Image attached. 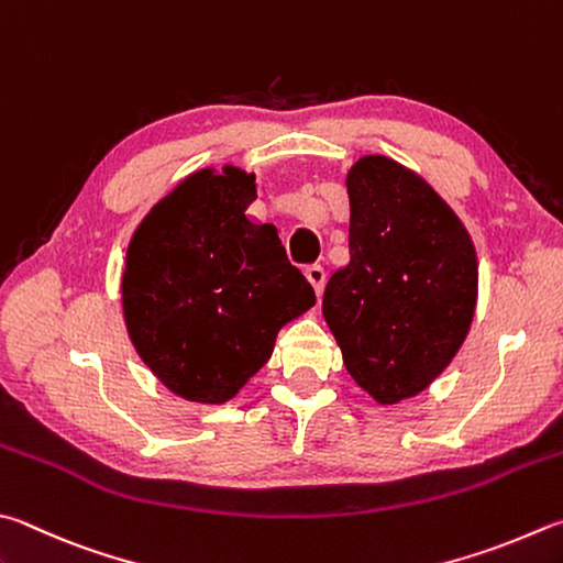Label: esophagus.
<instances>
[{
	"label": "esophagus",
	"instance_id": "esophagus-1",
	"mask_svg": "<svg viewBox=\"0 0 563 563\" xmlns=\"http://www.w3.org/2000/svg\"><path fill=\"white\" fill-rule=\"evenodd\" d=\"M305 278L310 280V285H312L314 292H317V298H320L322 290H324V280H327L322 265H317V263L308 265V268H305Z\"/></svg>",
	"mask_w": 563,
	"mask_h": 563
}]
</instances>
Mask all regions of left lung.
Returning <instances> with one entry per match:
<instances>
[{
  "label": "left lung",
  "instance_id": "1",
  "mask_svg": "<svg viewBox=\"0 0 563 563\" xmlns=\"http://www.w3.org/2000/svg\"><path fill=\"white\" fill-rule=\"evenodd\" d=\"M350 263L322 312L352 379L376 404L426 391L453 362L477 305V253L463 221L413 169L364 155L346 172Z\"/></svg>",
  "mask_w": 563,
  "mask_h": 563
}]
</instances>
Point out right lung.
Here are the masks:
<instances>
[{
    "mask_svg": "<svg viewBox=\"0 0 563 563\" xmlns=\"http://www.w3.org/2000/svg\"><path fill=\"white\" fill-rule=\"evenodd\" d=\"M253 172L197 169L130 239L122 317L150 372L194 404H227L271 360L275 336L314 305L273 223L255 221Z\"/></svg>",
    "mask_w": 563,
    "mask_h": 563,
    "instance_id": "right-lung-1",
    "label": "right lung"
}]
</instances>
